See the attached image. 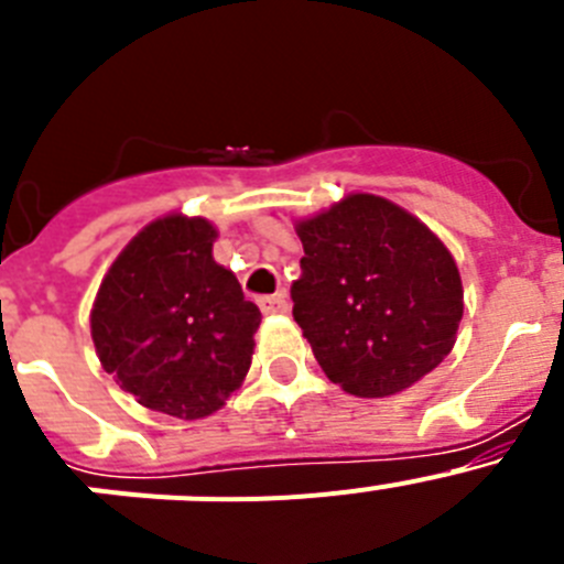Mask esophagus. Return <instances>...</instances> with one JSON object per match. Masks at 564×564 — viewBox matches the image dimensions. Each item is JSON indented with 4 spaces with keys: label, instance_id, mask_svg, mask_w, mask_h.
Masks as SVG:
<instances>
[{
    "label": "esophagus",
    "instance_id": "esophagus-1",
    "mask_svg": "<svg viewBox=\"0 0 564 564\" xmlns=\"http://www.w3.org/2000/svg\"><path fill=\"white\" fill-rule=\"evenodd\" d=\"M259 311L265 313V316H276V313L291 311V305H288L285 293H273V296L259 299Z\"/></svg>",
    "mask_w": 564,
    "mask_h": 564
}]
</instances>
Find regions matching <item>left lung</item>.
<instances>
[{"instance_id":"1","label":"left lung","mask_w":564,"mask_h":564,"mask_svg":"<svg viewBox=\"0 0 564 564\" xmlns=\"http://www.w3.org/2000/svg\"><path fill=\"white\" fill-rule=\"evenodd\" d=\"M305 257L293 318L344 392L387 398L455 347L463 285L441 239L395 203L350 194L296 226Z\"/></svg>"}]
</instances>
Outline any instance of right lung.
<instances>
[{"instance_id":"obj_1","label":"right lung","mask_w":564,"mask_h":564,"mask_svg":"<svg viewBox=\"0 0 564 564\" xmlns=\"http://www.w3.org/2000/svg\"><path fill=\"white\" fill-rule=\"evenodd\" d=\"M214 226L154 220L115 259L93 305L104 370L154 412L194 421L220 410L251 367L259 307L212 257Z\"/></svg>"}]
</instances>
